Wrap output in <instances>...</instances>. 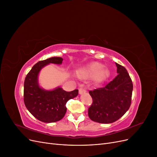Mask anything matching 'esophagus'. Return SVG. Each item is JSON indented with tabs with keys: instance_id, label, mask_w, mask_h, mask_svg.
<instances>
[{
	"instance_id": "esophagus-1",
	"label": "esophagus",
	"mask_w": 157,
	"mask_h": 157,
	"mask_svg": "<svg viewBox=\"0 0 157 157\" xmlns=\"http://www.w3.org/2000/svg\"><path fill=\"white\" fill-rule=\"evenodd\" d=\"M86 90H85L84 89H83V88H80L79 90H78V93H79V94H84V93H86Z\"/></svg>"
}]
</instances>
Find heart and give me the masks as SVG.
<instances>
[{
  "label": "heart",
  "mask_w": 157,
  "mask_h": 157,
  "mask_svg": "<svg viewBox=\"0 0 157 157\" xmlns=\"http://www.w3.org/2000/svg\"><path fill=\"white\" fill-rule=\"evenodd\" d=\"M76 75L80 78H93L94 81L101 83L107 80L111 75V71L108 68L99 63H94L87 67L80 68L76 71Z\"/></svg>",
  "instance_id": "obj_1"
}]
</instances>
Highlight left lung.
<instances>
[{
    "instance_id": "1",
    "label": "left lung",
    "mask_w": 157,
    "mask_h": 157,
    "mask_svg": "<svg viewBox=\"0 0 157 157\" xmlns=\"http://www.w3.org/2000/svg\"><path fill=\"white\" fill-rule=\"evenodd\" d=\"M118 75L105 87L90 90L93 103L88 108L92 121L109 124L119 119L129 109L133 84L127 70L115 63Z\"/></svg>"
}]
</instances>
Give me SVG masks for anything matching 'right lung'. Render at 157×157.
<instances>
[{
  "instance_id": "add662e5",
  "label": "right lung",
  "mask_w": 157,
  "mask_h": 157,
  "mask_svg": "<svg viewBox=\"0 0 157 157\" xmlns=\"http://www.w3.org/2000/svg\"><path fill=\"white\" fill-rule=\"evenodd\" d=\"M63 58L52 57L40 61L32 67L24 82L23 100L25 107L38 120L43 122H55L62 119L67 111L66 103L77 96L78 90L66 92L61 87L46 90L39 86V74L50 63L61 65Z\"/></svg>"
}]
</instances>
